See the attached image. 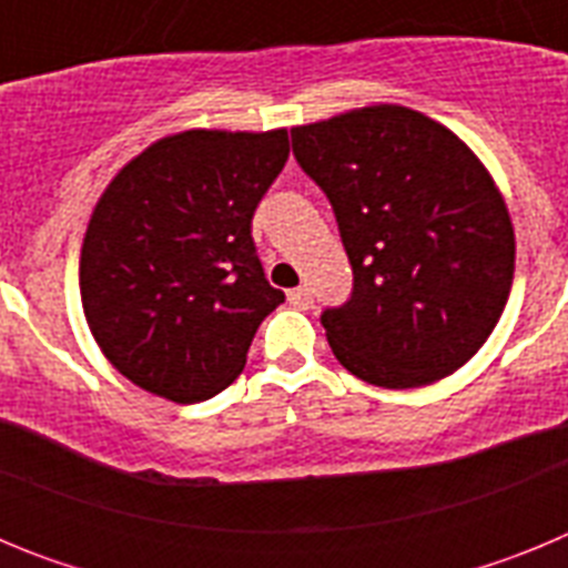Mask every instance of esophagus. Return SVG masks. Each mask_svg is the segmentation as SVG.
Masks as SVG:
<instances>
[{"instance_id": "1", "label": "esophagus", "mask_w": 568, "mask_h": 568, "mask_svg": "<svg viewBox=\"0 0 568 568\" xmlns=\"http://www.w3.org/2000/svg\"><path fill=\"white\" fill-rule=\"evenodd\" d=\"M290 304H293L295 310H310L313 307V293H310V287H295L287 293Z\"/></svg>"}]
</instances>
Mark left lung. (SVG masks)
I'll use <instances>...</instances> for the list:
<instances>
[{
	"mask_svg": "<svg viewBox=\"0 0 568 568\" xmlns=\"http://www.w3.org/2000/svg\"><path fill=\"white\" fill-rule=\"evenodd\" d=\"M293 155L333 204L353 267L349 298L321 313L341 366L386 389L453 375L515 275L509 210L478 155L398 104L293 128Z\"/></svg>",
	"mask_w": 568,
	"mask_h": 568,
	"instance_id": "1",
	"label": "left lung"
}]
</instances>
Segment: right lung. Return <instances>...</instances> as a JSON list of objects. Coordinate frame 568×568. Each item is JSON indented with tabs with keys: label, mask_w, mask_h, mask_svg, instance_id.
Here are the masks:
<instances>
[{
	"label": "right lung",
	"mask_w": 568,
	"mask_h": 568,
	"mask_svg": "<svg viewBox=\"0 0 568 568\" xmlns=\"http://www.w3.org/2000/svg\"><path fill=\"white\" fill-rule=\"evenodd\" d=\"M290 155L287 130H187L115 175L79 264L84 318L110 364L175 404L227 389L284 293L264 278L253 215Z\"/></svg>",
	"instance_id": "1"
}]
</instances>
